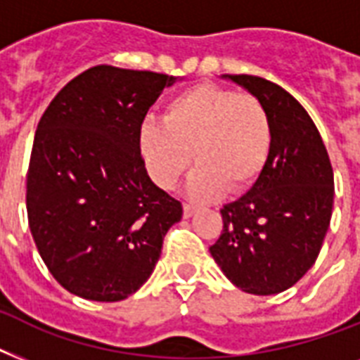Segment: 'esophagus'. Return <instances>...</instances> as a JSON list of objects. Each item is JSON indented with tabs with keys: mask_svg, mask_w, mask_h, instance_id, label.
<instances>
[{
	"mask_svg": "<svg viewBox=\"0 0 360 360\" xmlns=\"http://www.w3.org/2000/svg\"><path fill=\"white\" fill-rule=\"evenodd\" d=\"M196 211L198 209L194 207V205H191V203H185V205H183V217H185V219H191Z\"/></svg>",
	"mask_w": 360,
	"mask_h": 360,
	"instance_id": "34e87169",
	"label": "esophagus"
}]
</instances>
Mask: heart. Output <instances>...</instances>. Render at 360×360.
Wrapping results in <instances>:
<instances>
[{"instance_id": "1", "label": "heart", "mask_w": 360, "mask_h": 360, "mask_svg": "<svg viewBox=\"0 0 360 360\" xmlns=\"http://www.w3.org/2000/svg\"><path fill=\"white\" fill-rule=\"evenodd\" d=\"M271 121L256 97L217 84H198L175 95L162 121L146 120L138 147L151 179L172 191L194 160L188 183L194 200H213L228 188L240 194L256 185L271 153Z\"/></svg>"}]
</instances>
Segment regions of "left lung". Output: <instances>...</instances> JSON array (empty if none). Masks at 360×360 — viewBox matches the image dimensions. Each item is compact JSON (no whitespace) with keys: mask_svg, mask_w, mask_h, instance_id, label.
I'll return each instance as SVG.
<instances>
[{"mask_svg":"<svg viewBox=\"0 0 360 360\" xmlns=\"http://www.w3.org/2000/svg\"><path fill=\"white\" fill-rule=\"evenodd\" d=\"M222 78L265 106L273 141L256 185L220 209L224 228L209 252L239 290L274 295L318 259L333 214V166L312 117L285 89L259 76Z\"/></svg>","mask_w":360,"mask_h":360,"instance_id":"obj_1","label":"left lung"}]
</instances>
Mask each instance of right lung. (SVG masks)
Wrapping results in <instances>:
<instances>
[{"instance_id": "right-lung-1", "label": "right lung", "mask_w": 360, "mask_h": 360, "mask_svg": "<svg viewBox=\"0 0 360 360\" xmlns=\"http://www.w3.org/2000/svg\"><path fill=\"white\" fill-rule=\"evenodd\" d=\"M177 78L97 65L53 97L37 127L27 219L42 262L65 290L123 301L151 276L183 205L147 175L138 129Z\"/></svg>"}]
</instances>
